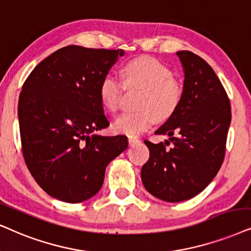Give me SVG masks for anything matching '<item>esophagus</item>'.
<instances>
[{
    "label": "esophagus",
    "instance_id": "34e87169",
    "mask_svg": "<svg viewBox=\"0 0 251 251\" xmlns=\"http://www.w3.org/2000/svg\"><path fill=\"white\" fill-rule=\"evenodd\" d=\"M140 140L138 138H134V136H128V144L129 146H134L135 144H139Z\"/></svg>",
    "mask_w": 251,
    "mask_h": 251
}]
</instances>
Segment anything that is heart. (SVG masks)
<instances>
[{
    "instance_id": "b5f03b06",
    "label": "heart",
    "mask_w": 251,
    "mask_h": 251,
    "mask_svg": "<svg viewBox=\"0 0 251 251\" xmlns=\"http://www.w3.org/2000/svg\"><path fill=\"white\" fill-rule=\"evenodd\" d=\"M124 82L128 87H139L141 110L124 112L113 123L117 133L135 136L147 131L158 119H167L175 112L183 96V85L173 77L170 69L149 56L134 59L124 66ZM123 83L116 76L106 75L100 84V102L106 110H118Z\"/></svg>"
}]
</instances>
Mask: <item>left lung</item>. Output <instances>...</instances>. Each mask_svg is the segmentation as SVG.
I'll list each match as a JSON object with an SVG mask.
<instances>
[{"label": "left lung", "instance_id": "1", "mask_svg": "<svg viewBox=\"0 0 251 251\" xmlns=\"http://www.w3.org/2000/svg\"><path fill=\"white\" fill-rule=\"evenodd\" d=\"M176 54L184 73L183 96L155 131L169 136L173 146L146 140L149 158L141 168L146 190L169 202L188 201L212 182L223 164L231 120L229 100L211 66L190 50Z\"/></svg>", "mask_w": 251, "mask_h": 251}]
</instances>
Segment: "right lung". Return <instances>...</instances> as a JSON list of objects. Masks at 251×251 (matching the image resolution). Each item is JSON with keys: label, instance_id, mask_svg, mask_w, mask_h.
<instances>
[{"label": "right lung", "instance_id": "add662e5", "mask_svg": "<svg viewBox=\"0 0 251 251\" xmlns=\"http://www.w3.org/2000/svg\"><path fill=\"white\" fill-rule=\"evenodd\" d=\"M123 50L71 45L31 72L18 100L22 151L31 175L53 198L81 202L102 188L105 169L127 148L125 135L104 136L109 126L100 84Z\"/></svg>", "mask_w": 251, "mask_h": 251}]
</instances>
